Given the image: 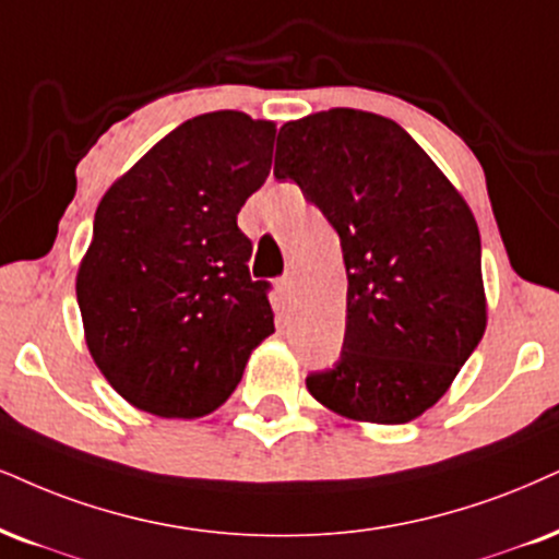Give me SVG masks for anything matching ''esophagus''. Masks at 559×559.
Returning <instances> with one entry per match:
<instances>
[{
  "mask_svg": "<svg viewBox=\"0 0 559 559\" xmlns=\"http://www.w3.org/2000/svg\"><path fill=\"white\" fill-rule=\"evenodd\" d=\"M280 293L285 295L287 300H295V295H298V280H295V274L290 272V274H285V277L280 280Z\"/></svg>",
  "mask_w": 559,
  "mask_h": 559,
  "instance_id": "34e87169",
  "label": "esophagus"
}]
</instances>
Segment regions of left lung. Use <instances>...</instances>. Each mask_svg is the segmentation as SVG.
Returning a JSON list of instances; mask_svg holds the SVG:
<instances>
[{
  "label": "left lung",
  "instance_id": "left-lung-1",
  "mask_svg": "<svg viewBox=\"0 0 559 559\" xmlns=\"http://www.w3.org/2000/svg\"><path fill=\"white\" fill-rule=\"evenodd\" d=\"M274 176L319 206L347 266L342 355L306 378L311 396L357 423L419 417L487 326L469 204L396 121L355 108L287 121Z\"/></svg>",
  "mask_w": 559,
  "mask_h": 559
}]
</instances>
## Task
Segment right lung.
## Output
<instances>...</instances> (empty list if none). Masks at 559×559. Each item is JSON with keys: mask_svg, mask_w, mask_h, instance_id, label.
Here are the masks:
<instances>
[{"mask_svg": "<svg viewBox=\"0 0 559 559\" xmlns=\"http://www.w3.org/2000/svg\"><path fill=\"white\" fill-rule=\"evenodd\" d=\"M272 121H183L95 210L78 272L90 355L136 409L197 419L227 402L274 332L269 282L248 274L238 212L272 168Z\"/></svg>", "mask_w": 559, "mask_h": 559, "instance_id": "right-lung-1", "label": "right lung"}]
</instances>
